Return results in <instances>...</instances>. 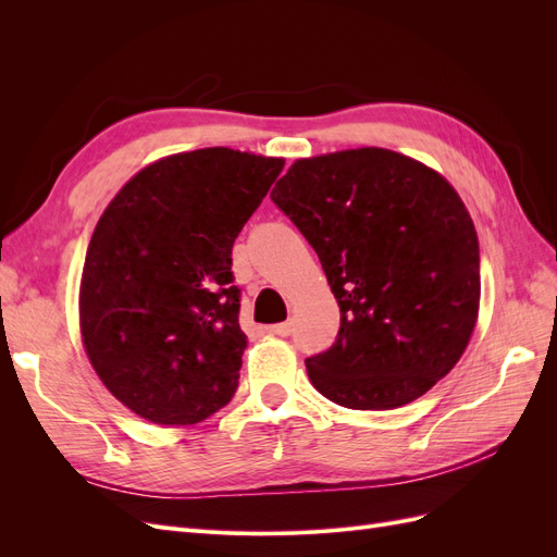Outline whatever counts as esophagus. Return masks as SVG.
I'll use <instances>...</instances> for the list:
<instances>
[{
	"label": "esophagus",
	"instance_id": "1",
	"mask_svg": "<svg viewBox=\"0 0 557 557\" xmlns=\"http://www.w3.org/2000/svg\"><path fill=\"white\" fill-rule=\"evenodd\" d=\"M269 334H276V336H288L290 334V323H278V325H269L267 327Z\"/></svg>",
	"mask_w": 557,
	"mask_h": 557
}]
</instances>
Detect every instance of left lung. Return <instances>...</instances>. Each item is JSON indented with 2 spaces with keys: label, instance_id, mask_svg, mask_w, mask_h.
I'll return each instance as SVG.
<instances>
[{
  "label": "left lung",
  "instance_id": "obj_1",
  "mask_svg": "<svg viewBox=\"0 0 557 557\" xmlns=\"http://www.w3.org/2000/svg\"><path fill=\"white\" fill-rule=\"evenodd\" d=\"M272 199L318 252L342 311L334 346L307 358L320 395L387 411L458 364L479 318L481 258L474 221L440 172L348 148L295 160Z\"/></svg>",
  "mask_w": 557,
  "mask_h": 557
}]
</instances>
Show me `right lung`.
I'll return each mask as SVG.
<instances>
[{
  "instance_id": "right-lung-1",
  "label": "right lung",
  "mask_w": 557,
  "mask_h": 557,
  "mask_svg": "<svg viewBox=\"0 0 557 557\" xmlns=\"http://www.w3.org/2000/svg\"><path fill=\"white\" fill-rule=\"evenodd\" d=\"M283 164L225 146L174 153L134 174L99 215L81 339L107 391L148 423H201L237 391L248 339L232 246Z\"/></svg>"
}]
</instances>
